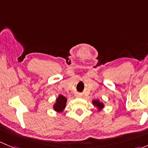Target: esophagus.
Masks as SVG:
<instances>
[{
    "mask_svg": "<svg viewBox=\"0 0 148 148\" xmlns=\"http://www.w3.org/2000/svg\"><path fill=\"white\" fill-rule=\"evenodd\" d=\"M77 97H78V95H77Z\"/></svg>",
    "mask_w": 148,
    "mask_h": 148,
    "instance_id": "obj_1",
    "label": "esophagus"
}]
</instances>
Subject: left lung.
<instances>
[{
	"label": "left lung",
	"mask_w": 148,
	"mask_h": 148,
	"mask_svg": "<svg viewBox=\"0 0 148 148\" xmlns=\"http://www.w3.org/2000/svg\"><path fill=\"white\" fill-rule=\"evenodd\" d=\"M92 104L96 108H97V111L100 112L104 108V104L102 102H100L99 99H94L92 101Z\"/></svg>",
	"instance_id": "obj_1"
}]
</instances>
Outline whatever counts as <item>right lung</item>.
<instances>
[{
	"mask_svg": "<svg viewBox=\"0 0 148 148\" xmlns=\"http://www.w3.org/2000/svg\"><path fill=\"white\" fill-rule=\"evenodd\" d=\"M67 99L63 95H59L56 99V102L53 104V109L56 112H63L66 104Z\"/></svg>",
	"mask_w": 148,
	"mask_h": 148,
	"instance_id": "1",
	"label": "right lung"
}]
</instances>
